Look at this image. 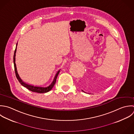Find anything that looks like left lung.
Listing matches in <instances>:
<instances>
[{
  "instance_id": "obj_1",
  "label": "left lung",
  "mask_w": 134,
  "mask_h": 134,
  "mask_svg": "<svg viewBox=\"0 0 134 134\" xmlns=\"http://www.w3.org/2000/svg\"><path fill=\"white\" fill-rule=\"evenodd\" d=\"M82 91H83V92H85V91H83V90H82Z\"/></svg>"
}]
</instances>
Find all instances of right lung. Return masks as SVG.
Wrapping results in <instances>:
<instances>
[{
    "label": "right lung",
    "instance_id": "1",
    "mask_svg": "<svg viewBox=\"0 0 134 134\" xmlns=\"http://www.w3.org/2000/svg\"><path fill=\"white\" fill-rule=\"evenodd\" d=\"M17 44L16 43V47L17 46ZM16 48H15V51H14V55H13V63H14V70H15V76L17 78V79L18 80L19 82L20 83V84L25 87L26 88H27L28 90L32 91V92H37V93H46L48 91H49L54 87V86L55 85V83H56V79L57 77L60 72V70L59 69L56 73V74L55 75L54 78L53 80V81L51 83L50 85H49L48 86H46V87H41V86H35L33 85H31L27 83H26L25 82H23L22 79L20 78L19 75H18V71L16 70V65H15V53H16Z\"/></svg>",
    "mask_w": 134,
    "mask_h": 134
}]
</instances>
